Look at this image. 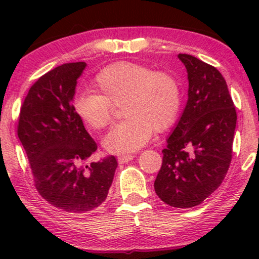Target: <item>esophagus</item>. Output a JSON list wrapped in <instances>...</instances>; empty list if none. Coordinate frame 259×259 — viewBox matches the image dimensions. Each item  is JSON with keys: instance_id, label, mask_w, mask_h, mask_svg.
<instances>
[{"instance_id": "obj_1", "label": "esophagus", "mask_w": 259, "mask_h": 259, "mask_svg": "<svg viewBox=\"0 0 259 259\" xmlns=\"http://www.w3.org/2000/svg\"><path fill=\"white\" fill-rule=\"evenodd\" d=\"M134 154H120L119 157H118V162L119 163H127L130 162V160L134 159Z\"/></svg>"}]
</instances>
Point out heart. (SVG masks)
I'll use <instances>...</instances> for the list:
<instances>
[{
    "mask_svg": "<svg viewBox=\"0 0 259 259\" xmlns=\"http://www.w3.org/2000/svg\"><path fill=\"white\" fill-rule=\"evenodd\" d=\"M97 92L75 96L73 108L79 119L94 130L111 124L114 106L121 105L125 119L112 127L105 139L111 152L126 153L147 144L153 130L163 133L179 117L181 89L175 76L134 62L107 65L94 78Z\"/></svg>",
    "mask_w": 259,
    "mask_h": 259,
    "instance_id": "obj_1",
    "label": "heart"
}]
</instances>
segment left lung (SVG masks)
Masks as SVG:
<instances>
[{"label":"left lung","mask_w":259,"mask_h":259,"mask_svg":"<svg viewBox=\"0 0 259 259\" xmlns=\"http://www.w3.org/2000/svg\"><path fill=\"white\" fill-rule=\"evenodd\" d=\"M189 79V100L162 151L154 191L164 203L191 208L202 203L224 180L233 158L236 111L217 68L180 53Z\"/></svg>","instance_id":"1"}]
</instances>
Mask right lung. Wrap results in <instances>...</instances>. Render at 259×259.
I'll return each instance as SVG.
<instances>
[{"instance_id": "right-lung-1", "label": "right lung", "mask_w": 259, "mask_h": 259, "mask_svg": "<svg viewBox=\"0 0 259 259\" xmlns=\"http://www.w3.org/2000/svg\"><path fill=\"white\" fill-rule=\"evenodd\" d=\"M85 67V62L65 63L40 76L23 102L17 130L38 194L74 214L106 201L118 165L114 156L84 164L97 150L73 108Z\"/></svg>"}]
</instances>
